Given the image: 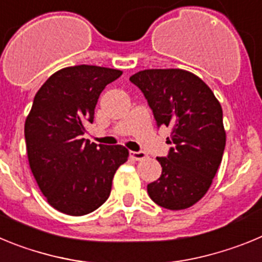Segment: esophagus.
Returning <instances> with one entry per match:
<instances>
[{
	"instance_id": "34e87169",
	"label": "esophagus",
	"mask_w": 262,
	"mask_h": 262,
	"mask_svg": "<svg viewBox=\"0 0 262 262\" xmlns=\"http://www.w3.org/2000/svg\"><path fill=\"white\" fill-rule=\"evenodd\" d=\"M131 157H133L134 160H136V161H142V160H145L147 159V155H145V152L143 151H138V152H131Z\"/></svg>"
}]
</instances>
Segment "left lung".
Returning <instances> with one entry per match:
<instances>
[{
    "mask_svg": "<svg viewBox=\"0 0 262 262\" xmlns=\"http://www.w3.org/2000/svg\"><path fill=\"white\" fill-rule=\"evenodd\" d=\"M129 81L142 90L157 128L169 127L170 144L157 157L163 172L148 184L151 200L168 210H184L207 193L226 147L223 111L212 90L184 69H147Z\"/></svg>",
    "mask_w": 262,
    "mask_h": 262,
    "instance_id": "1",
    "label": "left lung"
}]
</instances>
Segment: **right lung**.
<instances>
[{"instance_id":"obj_1","label":"right lung","mask_w":262,"mask_h":262,"mask_svg":"<svg viewBox=\"0 0 262 262\" xmlns=\"http://www.w3.org/2000/svg\"><path fill=\"white\" fill-rule=\"evenodd\" d=\"M122 71L75 66L53 73L35 94L25 123L27 156L43 195L57 211L81 216L110 195L117 169L128 159L123 145L82 138L106 85Z\"/></svg>"}]
</instances>
